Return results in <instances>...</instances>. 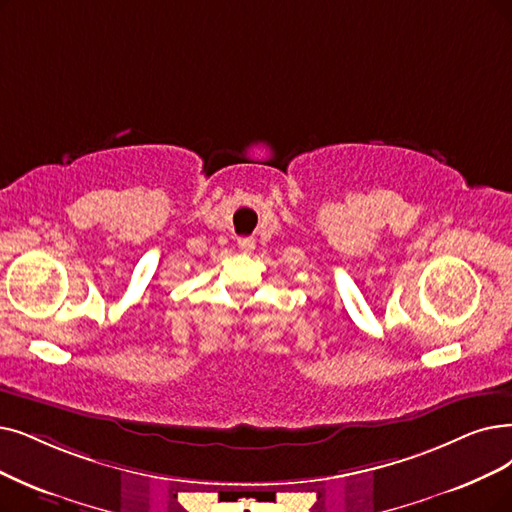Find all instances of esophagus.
Instances as JSON below:
<instances>
[{
    "instance_id": "obj_1",
    "label": "esophagus",
    "mask_w": 512,
    "mask_h": 512,
    "mask_svg": "<svg viewBox=\"0 0 512 512\" xmlns=\"http://www.w3.org/2000/svg\"><path fill=\"white\" fill-rule=\"evenodd\" d=\"M237 245H239L241 252H252L256 248V241L252 237H243V239L237 241Z\"/></svg>"
}]
</instances>
